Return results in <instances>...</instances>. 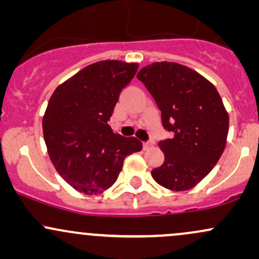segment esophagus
I'll return each mask as SVG.
<instances>
[{"label":"esophagus","mask_w":259,"mask_h":259,"mask_svg":"<svg viewBox=\"0 0 259 259\" xmlns=\"http://www.w3.org/2000/svg\"><path fill=\"white\" fill-rule=\"evenodd\" d=\"M153 142L152 141H147V142H144V150L145 151H147V150H150L151 147H153Z\"/></svg>","instance_id":"obj_1"}]
</instances>
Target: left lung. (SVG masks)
Here are the masks:
<instances>
[{
	"label": "left lung",
	"instance_id": "8db88e82",
	"mask_svg": "<svg viewBox=\"0 0 259 259\" xmlns=\"http://www.w3.org/2000/svg\"><path fill=\"white\" fill-rule=\"evenodd\" d=\"M144 82L162 112L173 138L159 141L164 163L151 171L171 191L195 187L214 168L224 152L229 114L215 86L201 74L175 62H154L142 68Z\"/></svg>",
	"mask_w": 259,
	"mask_h": 259
}]
</instances>
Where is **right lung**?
Returning <instances> with one entry per match:
<instances>
[{"instance_id":"add662e5","label":"right lung","mask_w":259,"mask_h":259,"mask_svg":"<svg viewBox=\"0 0 259 259\" xmlns=\"http://www.w3.org/2000/svg\"><path fill=\"white\" fill-rule=\"evenodd\" d=\"M138 68V63L100 61L53 91L44 114V139L56 170L76 191L105 192L117 181L125 157L141 151L140 140L113 133L107 123Z\"/></svg>"}]
</instances>
